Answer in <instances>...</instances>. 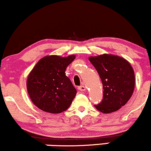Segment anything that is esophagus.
<instances>
[{"instance_id":"esophagus-1","label":"esophagus","mask_w":151,"mask_h":151,"mask_svg":"<svg viewBox=\"0 0 151 151\" xmlns=\"http://www.w3.org/2000/svg\"><path fill=\"white\" fill-rule=\"evenodd\" d=\"M78 89L81 90V91H85V90H86V87L84 86V85H82V86H79L78 88Z\"/></svg>"}]
</instances>
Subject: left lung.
<instances>
[{"mask_svg": "<svg viewBox=\"0 0 151 151\" xmlns=\"http://www.w3.org/2000/svg\"><path fill=\"white\" fill-rule=\"evenodd\" d=\"M90 61L98 73L103 86V99L95 105L104 114L125 105L134 93L135 76L132 65L124 58L110 54L91 56Z\"/></svg>", "mask_w": 151, "mask_h": 151, "instance_id": "1", "label": "left lung"}]
</instances>
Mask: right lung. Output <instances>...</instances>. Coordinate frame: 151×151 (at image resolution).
Here are the masks:
<instances>
[{"label": "right lung", "mask_w": 151, "mask_h": 151, "mask_svg": "<svg viewBox=\"0 0 151 151\" xmlns=\"http://www.w3.org/2000/svg\"><path fill=\"white\" fill-rule=\"evenodd\" d=\"M75 58V55L47 56L35 65L28 76L27 88L30 99L39 109L57 114L70 107L77 91L65 71Z\"/></svg>", "instance_id": "add662e5"}]
</instances>
